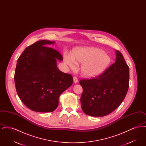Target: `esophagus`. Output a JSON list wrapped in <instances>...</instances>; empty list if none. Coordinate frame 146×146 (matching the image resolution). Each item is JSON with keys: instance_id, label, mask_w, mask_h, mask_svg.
Returning a JSON list of instances; mask_svg holds the SVG:
<instances>
[{"instance_id": "34e87169", "label": "esophagus", "mask_w": 146, "mask_h": 146, "mask_svg": "<svg viewBox=\"0 0 146 146\" xmlns=\"http://www.w3.org/2000/svg\"><path fill=\"white\" fill-rule=\"evenodd\" d=\"M73 80H74V82L75 83H77V82H78V78L76 76H73Z\"/></svg>"}]
</instances>
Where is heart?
I'll return each instance as SVG.
<instances>
[{"label":"heart","mask_w":146,"mask_h":146,"mask_svg":"<svg viewBox=\"0 0 146 146\" xmlns=\"http://www.w3.org/2000/svg\"><path fill=\"white\" fill-rule=\"evenodd\" d=\"M66 63L74 67L76 62L82 63L81 70L85 76L94 77L101 74L110 63V57L100 49L84 48L75 49L72 55L64 54Z\"/></svg>","instance_id":"heart-1"}]
</instances>
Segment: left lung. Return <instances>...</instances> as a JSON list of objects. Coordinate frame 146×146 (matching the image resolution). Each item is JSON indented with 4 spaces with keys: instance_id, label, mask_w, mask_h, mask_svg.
Masks as SVG:
<instances>
[{
    "instance_id": "obj_1",
    "label": "left lung",
    "mask_w": 146,
    "mask_h": 146,
    "mask_svg": "<svg viewBox=\"0 0 146 146\" xmlns=\"http://www.w3.org/2000/svg\"><path fill=\"white\" fill-rule=\"evenodd\" d=\"M115 62L99 76L79 81L85 114L103 117L114 111L125 98L129 86V67L122 54L116 51Z\"/></svg>"
}]
</instances>
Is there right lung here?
<instances>
[{"mask_svg": "<svg viewBox=\"0 0 146 146\" xmlns=\"http://www.w3.org/2000/svg\"><path fill=\"white\" fill-rule=\"evenodd\" d=\"M55 42L39 40L27 47L16 67L14 80L17 93L29 109L37 112L54 111L58 98L73 83L72 75L57 68L62 55L45 46Z\"/></svg>", "mask_w": 146, "mask_h": 146, "instance_id": "right-lung-1", "label": "right lung"}]
</instances>
